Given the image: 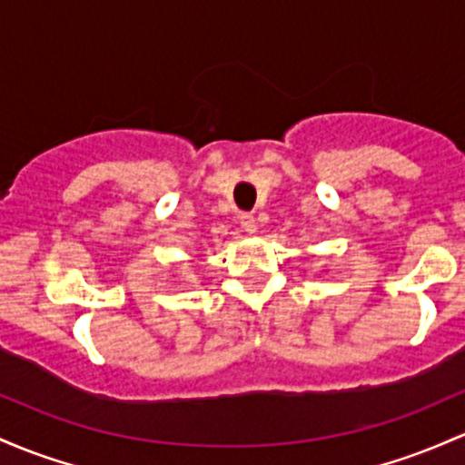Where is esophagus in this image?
<instances>
[{
	"mask_svg": "<svg viewBox=\"0 0 465 465\" xmlns=\"http://www.w3.org/2000/svg\"><path fill=\"white\" fill-rule=\"evenodd\" d=\"M238 223H241V227L244 229L247 233H253L258 229V223H256V216L249 212H242L241 216H238Z\"/></svg>",
	"mask_w": 465,
	"mask_h": 465,
	"instance_id": "34e87169",
	"label": "esophagus"
}]
</instances>
